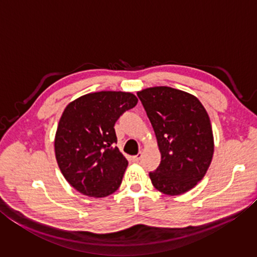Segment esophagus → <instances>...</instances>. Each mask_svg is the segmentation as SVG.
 Here are the masks:
<instances>
[{"mask_svg":"<svg viewBox=\"0 0 257 257\" xmlns=\"http://www.w3.org/2000/svg\"><path fill=\"white\" fill-rule=\"evenodd\" d=\"M142 156H143V153H142V152H139V153L137 154V155H135V156H133V161H134V162H138V161L139 160H141L142 159Z\"/></svg>","mask_w":257,"mask_h":257,"instance_id":"34e87169","label":"esophagus"}]
</instances>
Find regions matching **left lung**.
I'll return each instance as SVG.
<instances>
[{"label":"left lung","instance_id":"8db88e82","mask_svg":"<svg viewBox=\"0 0 257 257\" xmlns=\"http://www.w3.org/2000/svg\"><path fill=\"white\" fill-rule=\"evenodd\" d=\"M154 129L161 162L150 172L152 184L176 196L193 189L210 167L214 152L212 125L205 107L187 92L167 86L137 92Z\"/></svg>","mask_w":257,"mask_h":257}]
</instances>
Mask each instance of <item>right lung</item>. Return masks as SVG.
I'll return each instance as SVG.
<instances>
[{"mask_svg": "<svg viewBox=\"0 0 257 257\" xmlns=\"http://www.w3.org/2000/svg\"><path fill=\"white\" fill-rule=\"evenodd\" d=\"M138 102L133 93L102 90L68 104L54 138L56 162L73 188L106 197L119 188L128 161L114 147L115 121Z\"/></svg>", "mask_w": 257, "mask_h": 257, "instance_id": "obj_1", "label": "right lung"}]
</instances>
